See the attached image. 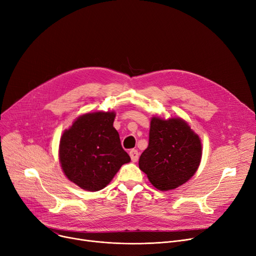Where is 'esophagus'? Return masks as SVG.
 I'll use <instances>...</instances> for the list:
<instances>
[{
  "label": "esophagus",
  "instance_id": "esophagus-1",
  "mask_svg": "<svg viewBox=\"0 0 256 256\" xmlns=\"http://www.w3.org/2000/svg\"><path fill=\"white\" fill-rule=\"evenodd\" d=\"M130 158H132V160L134 163L137 162L138 158H139V152H138V150H132L130 152Z\"/></svg>",
  "mask_w": 256,
  "mask_h": 256
}]
</instances>
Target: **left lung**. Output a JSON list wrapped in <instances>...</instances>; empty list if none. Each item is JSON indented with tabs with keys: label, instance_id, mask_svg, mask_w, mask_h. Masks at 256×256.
I'll use <instances>...</instances> for the list:
<instances>
[{
	"label": "left lung",
	"instance_id": "8db88e82",
	"mask_svg": "<svg viewBox=\"0 0 256 256\" xmlns=\"http://www.w3.org/2000/svg\"><path fill=\"white\" fill-rule=\"evenodd\" d=\"M202 144L186 120L154 116L150 143L139 158V168L160 191L176 189L196 173Z\"/></svg>",
	"mask_w": 256,
	"mask_h": 256
}]
</instances>
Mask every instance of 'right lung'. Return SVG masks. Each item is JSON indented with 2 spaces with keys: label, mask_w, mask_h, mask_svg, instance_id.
Masks as SVG:
<instances>
[{
  "label": "right lung",
  "mask_w": 256,
  "mask_h": 256,
  "mask_svg": "<svg viewBox=\"0 0 256 256\" xmlns=\"http://www.w3.org/2000/svg\"><path fill=\"white\" fill-rule=\"evenodd\" d=\"M114 111L78 116L63 132L59 160L65 176L80 189L96 192L110 184L120 167L130 160L113 126Z\"/></svg>",
  "instance_id": "1"
}]
</instances>
